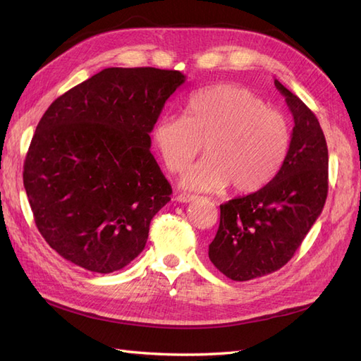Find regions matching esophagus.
<instances>
[{"label": "esophagus", "mask_w": 361, "mask_h": 361, "mask_svg": "<svg viewBox=\"0 0 361 361\" xmlns=\"http://www.w3.org/2000/svg\"><path fill=\"white\" fill-rule=\"evenodd\" d=\"M195 199H196V196H192V195H178L174 197V200L180 202V204H188V202L195 200Z\"/></svg>", "instance_id": "obj_1"}]
</instances>
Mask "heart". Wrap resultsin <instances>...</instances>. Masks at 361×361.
<instances>
[{
    "label": "heart",
    "instance_id": "heart-1",
    "mask_svg": "<svg viewBox=\"0 0 361 361\" xmlns=\"http://www.w3.org/2000/svg\"><path fill=\"white\" fill-rule=\"evenodd\" d=\"M152 140L171 173L187 169L204 142L205 156L183 174L195 191H256L274 178L291 142L283 113L247 87L221 84L190 94L182 116L156 119Z\"/></svg>",
    "mask_w": 361,
    "mask_h": 361
}]
</instances>
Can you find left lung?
<instances>
[{
  "label": "left lung",
  "instance_id": "obj_1",
  "mask_svg": "<svg viewBox=\"0 0 361 361\" xmlns=\"http://www.w3.org/2000/svg\"><path fill=\"white\" fill-rule=\"evenodd\" d=\"M293 113L285 161L265 187L221 205L208 256L224 274L245 282L286 265L317 221L328 196V147L315 114L274 79Z\"/></svg>",
  "mask_w": 361,
  "mask_h": 361
}]
</instances>
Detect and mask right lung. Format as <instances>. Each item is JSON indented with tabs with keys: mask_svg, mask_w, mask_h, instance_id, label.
I'll use <instances>...</instances> for the list:
<instances>
[{
	"mask_svg": "<svg viewBox=\"0 0 361 361\" xmlns=\"http://www.w3.org/2000/svg\"><path fill=\"white\" fill-rule=\"evenodd\" d=\"M178 70L110 67L51 102L24 162L41 235L61 257L109 274L135 260L171 185L150 152Z\"/></svg>",
	"mask_w": 361,
	"mask_h": 361,
	"instance_id": "obj_1",
	"label": "right lung"
}]
</instances>
